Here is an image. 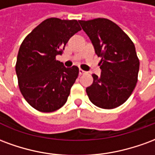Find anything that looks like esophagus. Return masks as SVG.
<instances>
[{"mask_svg": "<svg viewBox=\"0 0 155 155\" xmlns=\"http://www.w3.org/2000/svg\"><path fill=\"white\" fill-rule=\"evenodd\" d=\"M86 73V71H83V70H81V69H80V71H79V74H81V75H82V74H84Z\"/></svg>", "mask_w": 155, "mask_h": 155, "instance_id": "esophagus-1", "label": "esophagus"}]
</instances>
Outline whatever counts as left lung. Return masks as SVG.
<instances>
[{
	"label": "left lung",
	"mask_w": 155,
	"mask_h": 155,
	"mask_svg": "<svg viewBox=\"0 0 155 155\" xmlns=\"http://www.w3.org/2000/svg\"><path fill=\"white\" fill-rule=\"evenodd\" d=\"M101 56V74L86 88L90 101L102 109L124 104L135 88L140 70L134 45L119 25L105 18L79 21Z\"/></svg>",
	"instance_id": "obj_1"
}]
</instances>
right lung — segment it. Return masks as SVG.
Segmentation results:
<instances>
[{"instance_id": "obj_1", "label": "right lung", "mask_w": 155, "mask_h": 155, "mask_svg": "<svg viewBox=\"0 0 155 155\" xmlns=\"http://www.w3.org/2000/svg\"><path fill=\"white\" fill-rule=\"evenodd\" d=\"M81 30L76 20L49 18L37 25L21 45L15 64L19 88L35 110L53 112L67 101L79 68L64 67L55 56L62 54L70 38Z\"/></svg>"}]
</instances>
